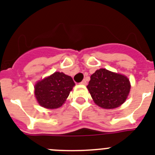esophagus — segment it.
<instances>
[{
    "label": "esophagus",
    "instance_id": "34e87169",
    "mask_svg": "<svg viewBox=\"0 0 155 155\" xmlns=\"http://www.w3.org/2000/svg\"><path fill=\"white\" fill-rule=\"evenodd\" d=\"M80 84H81L82 85H87V81H86L85 80H84L83 81L81 82V83H80Z\"/></svg>",
    "mask_w": 155,
    "mask_h": 155
}]
</instances>
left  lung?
<instances>
[{"label": "left lung", "mask_w": 155, "mask_h": 155, "mask_svg": "<svg viewBox=\"0 0 155 155\" xmlns=\"http://www.w3.org/2000/svg\"><path fill=\"white\" fill-rule=\"evenodd\" d=\"M87 87L96 105L110 110L125 102L131 84L125 75L100 68L92 74Z\"/></svg>", "instance_id": "8db88e82"}]
</instances>
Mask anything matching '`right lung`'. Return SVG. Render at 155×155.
Masks as SVG:
<instances>
[{"label":"right lung","mask_w":155,"mask_h":155,"mask_svg":"<svg viewBox=\"0 0 155 155\" xmlns=\"http://www.w3.org/2000/svg\"><path fill=\"white\" fill-rule=\"evenodd\" d=\"M74 86L75 83L71 76L56 71L37 82L35 85V95L41 106L57 109L64 103Z\"/></svg>","instance_id":"1"}]
</instances>
